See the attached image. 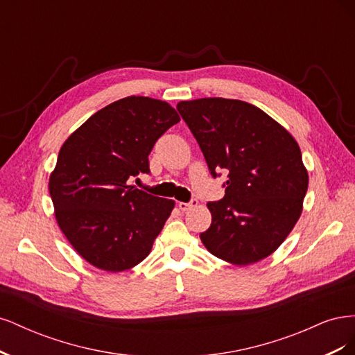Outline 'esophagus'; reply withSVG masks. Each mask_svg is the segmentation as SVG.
<instances>
[{"label": "esophagus", "mask_w": 355, "mask_h": 355, "mask_svg": "<svg viewBox=\"0 0 355 355\" xmlns=\"http://www.w3.org/2000/svg\"><path fill=\"white\" fill-rule=\"evenodd\" d=\"M198 204V201L196 200V198H192L191 201H188V202H184V201H180L179 204H178V207L182 210V211H187L188 209H191V207H194V206H197Z\"/></svg>", "instance_id": "esophagus-1"}]
</instances>
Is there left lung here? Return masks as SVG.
<instances>
[{"label":"left lung","mask_w":355,"mask_h":355,"mask_svg":"<svg viewBox=\"0 0 355 355\" xmlns=\"http://www.w3.org/2000/svg\"><path fill=\"white\" fill-rule=\"evenodd\" d=\"M176 110L210 175H228L225 197L207 202L211 225L200 234L202 244L234 265L270 256L302 213L308 173L299 145L270 115L243 101L206 98L179 102Z\"/></svg>","instance_id":"1"}]
</instances>
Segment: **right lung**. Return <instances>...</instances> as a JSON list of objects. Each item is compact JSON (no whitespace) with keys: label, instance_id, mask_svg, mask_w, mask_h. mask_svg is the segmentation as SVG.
I'll use <instances>...</instances> for the list:
<instances>
[{"label":"right lung","instance_id":"1","mask_svg":"<svg viewBox=\"0 0 355 355\" xmlns=\"http://www.w3.org/2000/svg\"><path fill=\"white\" fill-rule=\"evenodd\" d=\"M179 121L168 103L128 96L92 115L60 148L50 197L62 232L93 266L120 272L151 252L175 201L130 182L151 173L155 142Z\"/></svg>","mask_w":355,"mask_h":355}]
</instances>
